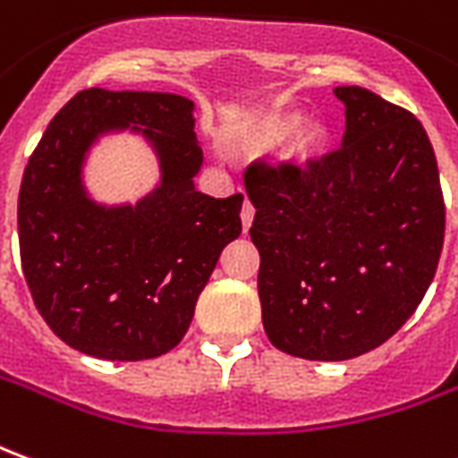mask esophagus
Instances as JSON below:
<instances>
[{
    "label": "esophagus",
    "mask_w": 458,
    "mask_h": 458,
    "mask_svg": "<svg viewBox=\"0 0 458 458\" xmlns=\"http://www.w3.org/2000/svg\"><path fill=\"white\" fill-rule=\"evenodd\" d=\"M252 218H255V208H252L250 200L242 203V210H240V220H242V230H248L252 225Z\"/></svg>",
    "instance_id": "esophagus-1"
}]
</instances>
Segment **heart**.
<instances>
[{
    "mask_svg": "<svg viewBox=\"0 0 458 458\" xmlns=\"http://www.w3.org/2000/svg\"><path fill=\"white\" fill-rule=\"evenodd\" d=\"M284 139H290L287 156L297 163H307L319 153L322 143L327 139V129L318 118L302 121V111L297 108H280V111L265 114L252 123L248 143L252 151H270Z\"/></svg>",
    "mask_w": 458,
    "mask_h": 458,
    "instance_id": "heart-1",
    "label": "heart"
}]
</instances>
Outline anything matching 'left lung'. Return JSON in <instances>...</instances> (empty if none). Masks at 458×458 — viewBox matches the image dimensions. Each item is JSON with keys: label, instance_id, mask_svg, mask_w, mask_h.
Instances as JSON below:
<instances>
[{"label": "left lung", "instance_id": "1", "mask_svg": "<svg viewBox=\"0 0 458 458\" xmlns=\"http://www.w3.org/2000/svg\"><path fill=\"white\" fill-rule=\"evenodd\" d=\"M342 148L307 171L250 165L258 295L280 352L342 362L385 344L427 295L444 245L429 136L407 108L337 86Z\"/></svg>", "mask_w": 458, "mask_h": 458}]
</instances>
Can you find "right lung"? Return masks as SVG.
I'll use <instances>...</instances> for the list:
<instances>
[{"instance_id":"1","label":"right lung","mask_w":458,"mask_h":458,"mask_svg":"<svg viewBox=\"0 0 458 458\" xmlns=\"http://www.w3.org/2000/svg\"><path fill=\"white\" fill-rule=\"evenodd\" d=\"M193 101L161 91L86 89L51 118L19 188V252L34 305L73 350L151 360L183 340L242 196L196 191L203 165ZM129 128L152 143L162 181L133 207H104L83 185L85 153Z\"/></svg>"}]
</instances>
